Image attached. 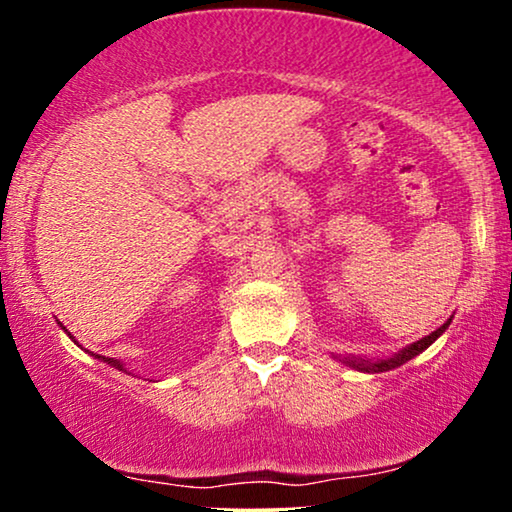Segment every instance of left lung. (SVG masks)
<instances>
[{"mask_svg":"<svg viewBox=\"0 0 512 512\" xmlns=\"http://www.w3.org/2000/svg\"><path fill=\"white\" fill-rule=\"evenodd\" d=\"M450 321H452V319H447L443 326L436 328V331L429 333V335H424L422 340L412 342V345H408V347H405V349H401V352L391 356V359L370 361V359H356V356H347V359H340V361H342V363H347L349 368H354V370H361V373H384V370L398 368V366H403V363H408L410 359H415L417 354H422L424 349L429 347V345H433V342H436V340L440 338V335L445 333V328L450 326Z\"/></svg>","mask_w":512,"mask_h":512,"instance_id":"obj_1","label":"left lung"}]
</instances>
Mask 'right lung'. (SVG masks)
Segmentation results:
<instances>
[{
    "instance_id": "obj_1",
    "label": "right lung",
    "mask_w": 512,
    "mask_h": 512,
    "mask_svg": "<svg viewBox=\"0 0 512 512\" xmlns=\"http://www.w3.org/2000/svg\"><path fill=\"white\" fill-rule=\"evenodd\" d=\"M67 335H69V338H72V333H67ZM93 356H97V354H93ZM97 359H102L104 363H109V366H114V368L123 370V373H125V366H123V363L118 361V359H109V356H97Z\"/></svg>"
}]
</instances>
